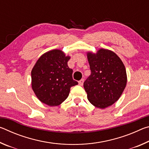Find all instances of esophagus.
<instances>
[{"instance_id": "obj_1", "label": "esophagus", "mask_w": 149, "mask_h": 149, "mask_svg": "<svg viewBox=\"0 0 149 149\" xmlns=\"http://www.w3.org/2000/svg\"><path fill=\"white\" fill-rule=\"evenodd\" d=\"M84 79H81L80 81H79V82H78V83H79V85L81 86V85H84Z\"/></svg>"}]
</instances>
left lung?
<instances>
[{
	"mask_svg": "<svg viewBox=\"0 0 149 149\" xmlns=\"http://www.w3.org/2000/svg\"><path fill=\"white\" fill-rule=\"evenodd\" d=\"M91 74L84 82L87 99L95 107L104 109L120 99L127 84V74L122 60L114 52L100 49L87 52Z\"/></svg>",
	"mask_w": 149,
	"mask_h": 149,
	"instance_id": "8db88e82",
	"label": "left lung"
}]
</instances>
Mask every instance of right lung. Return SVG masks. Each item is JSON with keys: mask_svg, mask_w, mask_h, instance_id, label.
Here are the masks:
<instances>
[{"mask_svg": "<svg viewBox=\"0 0 149 149\" xmlns=\"http://www.w3.org/2000/svg\"><path fill=\"white\" fill-rule=\"evenodd\" d=\"M70 56L54 49L40 56L31 70V87L41 102L56 107L68 97L70 88L78 84L68 65Z\"/></svg>", "mask_w": 149, "mask_h": 149, "instance_id": "right-lung-1", "label": "right lung"}]
</instances>
